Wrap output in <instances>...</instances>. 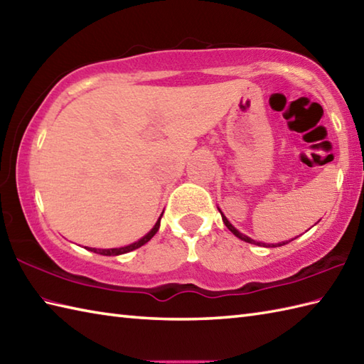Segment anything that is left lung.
<instances>
[{
	"instance_id": "8db88e82",
	"label": "left lung",
	"mask_w": 364,
	"mask_h": 364,
	"mask_svg": "<svg viewBox=\"0 0 364 364\" xmlns=\"http://www.w3.org/2000/svg\"><path fill=\"white\" fill-rule=\"evenodd\" d=\"M218 210H219V208H218ZM219 211H220V210H219ZM220 214H222V211H220ZM222 220H223V223H225V227L231 231V233H233L236 237L241 239V241H245V242H249V244H255V245H259V247H280V245H284V244H288V242H291V241H292V239H289V241H283V242H278V244H264V242H258V241H255V239H252V237H249V236L242 235L241 231H239V230H236L233 225H231L230 220H228L223 214H222ZM294 239H296V237H294Z\"/></svg>"
}]
</instances>
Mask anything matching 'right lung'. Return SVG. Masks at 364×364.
Listing matches in <instances>:
<instances>
[{"mask_svg":"<svg viewBox=\"0 0 364 364\" xmlns=\"http://www.w3.org/2000/svg\"><path fill=\"white\" fill-rule=\"evenodd\" d=\"M161 218H162V214L159 215L158 222L154 223V227L149 231V233H146L144 237H141V239H139V241H136V242H133V244L125 245V247H119V249H92V247H89L87 250L94 252V253L105 255V257H117V255H123V253H128V252H131V250H136V249H139V247H142L144 244L149 242L150 239H151L154 235H156V231L159 230V225H161Z\"/></svg>","mask_w":364,"mask_h":364,"instance_id":"1","label":"right lung"}]
</instances>
